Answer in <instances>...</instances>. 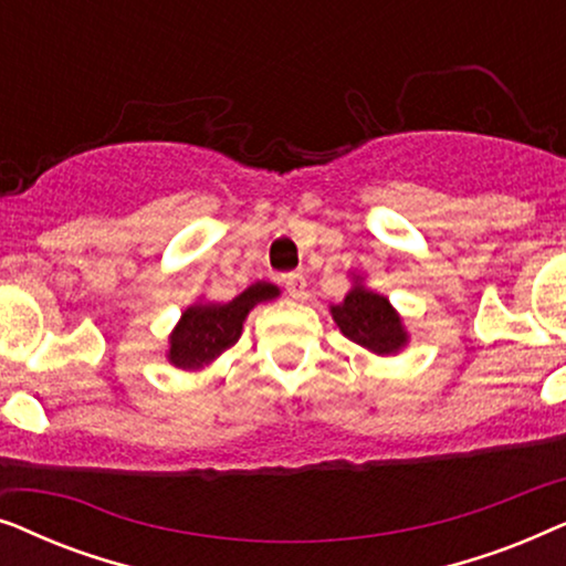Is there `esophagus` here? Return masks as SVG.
I'll list each match as a JSON object with an SVG mask.
<instances>
[{"label":"esophagus","mask_w":566,"mask_h":566,"mask_svg":"<svg viewBox=\"0 0 566 566\" xmlns=\"http://www.w3.org/2000/svg\"><path fill=\"white\" fill-rule=\"evenodd\" d=\"M285 293L293 298H304L306 296V277L301 273H293L285 277Z\"/></svg>","instance_id":"34e87169"}]
</instances>
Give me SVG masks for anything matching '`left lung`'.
<instances>
[{
    "instance_id": "8db88e82",
    "label": "left lung",
    "mask_w": 566,
    "mask_h": 566,
    "mask_svg": "<svg viewBox=\"0 0 566 566\" xmlns=\"http://www.w3.org/2000/svg\"><path fill=\"white\" fill-rule=\"evenodd\" d=\"M329 312L339 332L368 353L397 355L409 343L397 308L381 293L366 289L360 277H355L347 296L339 304H332Z\"/></svg>"
}]
</instances>
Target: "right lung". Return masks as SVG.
Instances as JSON below:
<instances>
[{"label": "right lung", "instance_id": "right-lung-1", "mask_svg": "<svg viewBox=\"0 0 566 566\" xmlns=\"http://www.w3.org/2000/svg\"><path fill=\"white\" fill-rule=\"evenodd\" d=\"M277 296H281L277 285L260 281L239 293L237 298H231L229 304L198 301V304L188 306L172 335H169L167 360L182 370H198L208 366L242 337L247 314L262 301H273Z\"/></svg>", "mask_w": 566, "mask_h": 566}]
</instances>
